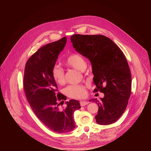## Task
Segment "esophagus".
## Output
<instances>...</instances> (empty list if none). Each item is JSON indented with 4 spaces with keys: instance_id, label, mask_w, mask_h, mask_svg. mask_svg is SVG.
<instances>
[{
    "instance_id": "34e87169",
    "label": "esophagus",
    "mask_w": 151,
    "mask_h": 151,
    "mask_svg": "<svg viewBox=\"0 0 151 151\" xmlns=\"http://www.w3.org/2000/svg\"><path fill=\"white\" fill-rule=\"evenodd\" d=\"M89 103L88 101H80V104L81 106H85L87 105Z\"/></svg>"
}]
</instances>
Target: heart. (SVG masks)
<instances>
[{
  "label": "heart",
  "instance_id": "obj_1",
  "mask_svg": "<svg viewBox=\"0 0 151 151\" xmlns=\"http://www.w3.org/2000/svg\"><path fill=\"white\" fill-rule=\"evenodd\" d=\"M68 67L72 68L79 70H83L87 66L85 59L80 54L73 53L69 55L64 61ZM52 76L54 81L58 84H63L65 82L64 70L59 65L55 64L52 68ZM66 95L73 99H82L87 94L86 88L83 85H71L65 89Z\"/></svg>",
  "mask_w": 151,
  "mask_h": 151
}]
</instances>
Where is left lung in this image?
I'll return each instance as SVG.
<instances>
[{
	"instance_id": "8db88e82",
	"label": "left lung",
	"mask_w": 151,
	"mask_h": 151,
	"mask_svg": "<svg viewBox=\"0 0 151 151\" xmlns=\"http://www.w3.org/2000/svg\"><path fill=\"white\" fill-rule=\"evenodd\" d=\"M73 48L91 63L94 92L104 94L100 101L90 100L99 106L96 116L97 124L115 122L123 114L132 93V75L121 50L103 35L75 34L70 37Z\"/></svg>"
}]
</instances>
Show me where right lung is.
<instances>
[{
  "label": "right lung",
  "mask_w": 151,
  "mask_h": 151,
  "mask_svg": "<svg viewBox=\"0 0 151 151\" xmlns=\"http://www.w3.org/2000/svg\"><path fill=\"white\" fill-rule=\"evenodd\" d=\"M66 41L63 37L40 48L27 60L23 78L26 97L32 111L45 126L58 133L70 132L75 127L73 114L81 108L75 100L66 101V107L60 108L66 97L58 92L52 76V68Z\"/></svg>",
  "instance_id": "right-lung-1"
}]
</instances>
